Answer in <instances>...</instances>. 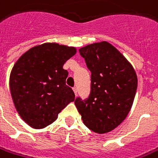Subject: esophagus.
<instances>
[{"instance_id":"obj_1","label":"esophagus","mask_w":158,"mask_h":158,"mask_svg":"<svg viewBox=\"0 0 158 158\" xmlns=\"http://www.w3.org/2000/svg\"><path fill=\"white\" fill-rule=\"evenodd\" d=\"M73 92H74V94H75V95L77 96V94H78V90H77V87L75 86V87H73Z\"/></svg>"}]
</instances>
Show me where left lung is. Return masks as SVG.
Instances as JSON below:
<instances>
[{
    "label": "left lung",
    "instance_id": "8db88e82",
    "mask_svg": "<svg viewBox=\"0 0 158 158\" xmlns=\"http://www.w3.org/2000/svg\"><path fill=\"white\" fill-rule=\"evenodd\" d=\"M91 71V93L87 100L74 103L83 123L92 131L105 134L118 127L133 105L137 75L131 63L106 41L79 49Z\"/></svg>",
    "mask_w": 158,
    "mask_h": 158
}]
</instances>
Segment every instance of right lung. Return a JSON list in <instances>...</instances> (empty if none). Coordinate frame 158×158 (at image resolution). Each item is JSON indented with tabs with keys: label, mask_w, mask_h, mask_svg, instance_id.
<instances>
[{
	"label": "right lung",
	"mask_w": 158,
	"mask_h": 158,
	"mask_svg": "<svg viewBox=\"0 0 158 158\" xmlns=\"http://www.w3.org/2000/svg\"><path fill=\"white\" fill-rule=\"evenodd\" d=\"M77 52L75 47L44 43L30 48L15 63L9 76V89L15 107L31 128H44L75 94L65 85L68 72L64 64Z\"/></svg>",
	"instance_id": "1"
}]
</instances>
